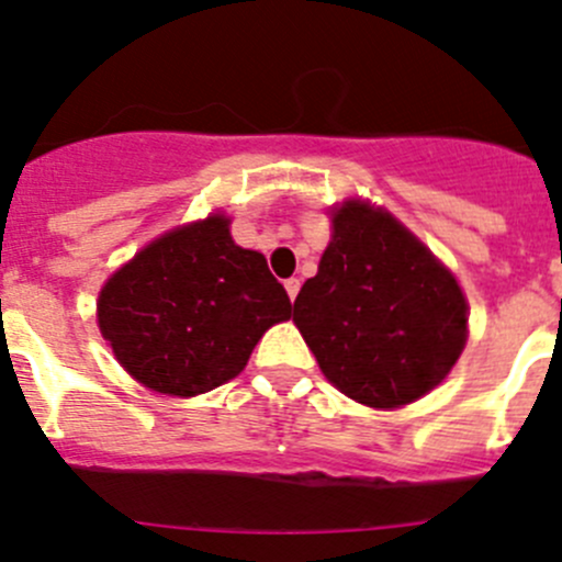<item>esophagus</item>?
<instances>
[{
	"mask_svg": "<svg viewBox=\"0 0 562 562\" xmlns=\"http://www.w3.org/2000/svg\"><path fill=\"white\" fill-rule=\"evenodd\" d=\"M299 288H302V282H299L296 277H291V280H285V291H288V296H291V302H293V299H296Z\"/></svg>",
	"mask_w": 562,
	"mask_h": 562,
	"instance_id": "esophagus-1",
	"label": "esophagus"
}]
</instances>
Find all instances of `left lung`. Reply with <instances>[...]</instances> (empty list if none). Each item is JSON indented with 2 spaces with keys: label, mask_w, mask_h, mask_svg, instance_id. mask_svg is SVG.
I'll return each mask as SVG.
<instances>
[{
  "label": "left lung",
  "mask_w": 562,
  "mask_h": 562,
  "mask_svg": "<svg viewBox=\"0 0 562 562\" xmlns=\"http://www.w3.org/2000/svg\"><path fill=\"white\" fill-rule=\"evenodd\" d=\"M293 322L324 376L369 407L411 405L432 391L465 346L458 280L396 218L366 202L333 213L318 274Z\"/></svg>",
  "instance_id": "8db88e82"
}]
</instances>
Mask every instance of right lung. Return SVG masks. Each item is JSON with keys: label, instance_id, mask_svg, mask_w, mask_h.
<instances>
[{"label": "right lung", "instance_id": "add662e5", "mask_svg": "<svg viewBox=\"0 0 562 562\" xmlns=\"http://www.w3.org/2000/svg\"><path fill=\"white\" fill-rule=\"evenodd\" d=\"M99 329L115 360L157 393L196 396L244 371L291 299L260 251L240 249L210 216L162 235L110 277Z\"/></svg>", "mask_w": 562, "mask_h": 562}]
</instances>
